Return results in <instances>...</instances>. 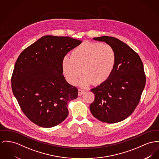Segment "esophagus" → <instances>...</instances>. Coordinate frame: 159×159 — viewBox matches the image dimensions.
<instances>
[{"mask_svg": "<svg viewBox=\"0 0 159 159\" xmlns=\"http://www.w3.org/2000/svg\"><path fill=\"white\" fill-rule=\"evenodd\" d=\"M84 90H82V89H79V90H78V95L81 96L83 94H84Z\"/></svg>", "mask_w": 159, "mask_h": 159, "instance_id": "obj_1", "label": "esophagus"}]
</instances>
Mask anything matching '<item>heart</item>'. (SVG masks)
Returning a JSON list of instances; mask_svg holds the SVG:
<instances>
[{
  "instance_id": "b5f03b06",
  "label": "heart",
  "mask_w": 159,
  "mask_h": 159,
  "mask_svg": "<svg viewBox=\"0 0 159 159\" xmlns=\"http://www.w3.org/2000/svg\"><path fill=\"white\" fill-rule=\"evenodd\" d=\"M116 63V55L109 44L84 42L75 48L70 57L62 61L64 74L68 81L74 84L82 72L84 76L80 84L87 87L93 82L101 84L111 75Z\"/></svg>"
}]
</instances>
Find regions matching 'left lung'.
<instances>
[{
    "label": "left lung",
    "mask_w": 159,
    "mask_h": 159,
    "mask_svg": "<svg viewBox=\"0 0 159 159\" xmlns=\"http://www.w3.org/2000/svg\"><path fill=\"white\" fill-rule=\"evenodd\" d=\"M93 39L114 49L116 63L106 81L91 89L95 100L90 110L101 122H119L131 115L140 101L146 83L143 63L138 53L116 38L102 36Z\"/></svg>",
    "instance_id": "1"
}]
</instances>
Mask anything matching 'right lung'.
I'll return each mask as SVG.
<instances>
[{
  "instance_id": "1",
  "label": "right lung",
  "mask_w": 159,
  "mask_h": 159,
  "mask_svg": "<svg viewBox=\"0 0 159 159\" xmlns=\"http://www.w3.org/2000/svg\"><path fill=\"white\" fill-rule=\"evenodd\" d=\"M81 43L69 37L45 35L19 56L12 90L23 113L35 124L55 127L68 116L67 103L77 98L78 90L66 81L62 61Z\"/></svg>"
}]
</instances>
